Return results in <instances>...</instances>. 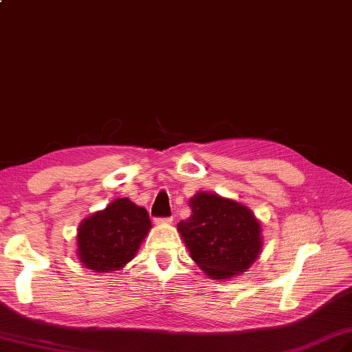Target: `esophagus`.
<instances>
[{
  "instance_id": "1",
  "label": "esophagus",
  "mask_w": 352,
  "mask_h": 352,
  "mask_svg": "<svg viewBox=\"0 0 352 352\" xmlns=\"http://www.w3.org/2000/svg\"><path fill=\"white\" fill-rule=\"evenodd\" d=\"M156 224H173V217H169V219H160V220H156Z\"/></svg>"
}]
</instances>
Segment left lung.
Segmentation results:
<instances>
[{
	"label": "left lung",
	"mask_w": 352,
	"mask_h": 352,
	"mask_svg": "<svg viewBox=\"0 0 352 352\" xmlns=\"http://www.w3.org/2000/svg\"><path fill=\"white\" fill-rule=\"evenodd\" d=\"M192 214L177 230L196 265L211 279L247 272L262 253V223L247 205L217 193L197 192Z\"/></svg>",
	"instance_id": "1"
}]
</instances>
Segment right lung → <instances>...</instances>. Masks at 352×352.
I'll return each mask as SVG.
<instances>
[{
    "instance_id": "1",
    "label": "right lung",
    "mask_w": 352,
    "mask_h": 352,
    "mask_svg": "<svg viewBox=\"0 0 352 352\" xmlns=\"http://www.w3.org/2000/svg\"><path fill=\"white\" fill-rule=\"evenodd\" d=\"M151 221L142 206L117 197L89 215L77 229V258L92 272H114L128 265L148 235Z\"/></svg>"
}]
</instances>
